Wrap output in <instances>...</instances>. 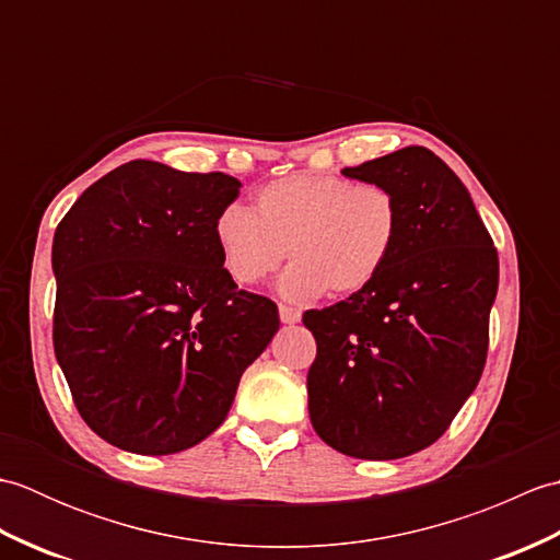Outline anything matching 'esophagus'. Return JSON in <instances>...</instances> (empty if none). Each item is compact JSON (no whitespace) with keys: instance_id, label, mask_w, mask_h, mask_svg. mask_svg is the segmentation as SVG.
<instances>
[{"instance_id":"1","label":"esophagus","mask_w":560,"mask_h":560,"mask_svg":"<svg viewBox=\"0 0 560 560\" xmlns=\"http://www.w3.org/2000/svg\"><path fill=\"white\" fill-rule=\"evenodd\" d=\"M279 317H281L283 325H295L301 319V311H295V307L281 303L279 305Z\"/></svg>"}]
</instances>
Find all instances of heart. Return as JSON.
Segmentation results:
<instances>
[{"mask_svg": "<svg viewBox=\"0 0 560 560\" xmlns=\"http://www.w3.org/2000/svg\"><path fill=\"white\" fill-rule=\"evenodd\" d=\"M401 209L380 183L295 173L261 185L255 211L229 205L213 225L223 267L255 287L291 257L281 279L291 301L363 291L395 253Z\"/></svg>", "mask_w": 560, "mask_h": 560, "instance_id": "b5f03b06", "label": "heart"}]
</instances>
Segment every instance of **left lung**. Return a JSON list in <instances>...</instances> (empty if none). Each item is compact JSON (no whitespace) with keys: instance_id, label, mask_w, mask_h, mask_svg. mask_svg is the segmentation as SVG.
<instances>
[{"instance_id":"1","label":"left lung","mask_w":560,"mask_h":560,"mask_svg":"<svg viewBox=\"0 0 560 560\" xmlns=\"http://www.w3.org/2000/svg\"><path fill=\"white\" fill-rule=\"evenodd\" d=\"M341 173L392 189L401 229L363 291L303 315L317 341L307 409L329 447L399 459L433 445L479 385L498 253L467 187L433 151L407 147Z\"/></svg>"}]
</instances>
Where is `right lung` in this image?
<instances>
[{
	"instance_id": "add662e5",
	"label": "right lung",
	"mask_w": 560,
	"mask_h": 560,
	"mask_svg": "<svg viewBox=\"0 0 560 560\" xmlns=\"http://www.w3.org/2000/svg\"><path fill=\"white\" fill-rule=\"evenodd\" d=\"M225 173L129 161L83 192L52 241V343L81 419L110 445L173 455L223 423L277 303L235 287L213 235Z\"/></svg>"
}]
</instances>
